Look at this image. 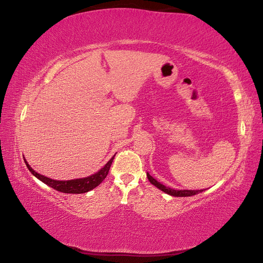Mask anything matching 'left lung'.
Returning <instances> with one entry per match:
<instances>
[{
	"label": "left lung",
	"instance_id": "left-lung-1",
	"mask_svg": "<svg viewBox=\"0 0 263 263\" xmlns=\"http://www.w3.org/2000/svg\"><path fill=\"white\" fill-rule=\"evenodd\" d=\"M147 178H148L149 181H151L152 184H154V186H156L161 191H164V193H166L170 196H174V197H190V196L197 195V194L201 193V191H203V190H175V189H172V188L164 186V184H161L155 178H153V177L149 175L148 173H147Z\"/></svg>",
	"mask_w": 263,
	"mask_h": 263
}]
</instances>
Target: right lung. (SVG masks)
<instances>
[{
    "label": "right lung",
    "instance_id": "obj_1",
    "mask_svg": "<svg viewBox=\"0 0 263 263\" xmlns=\"http://www.w3.org/2000/svg\"><path fill=\"white\" fill-rule=\"evenodd\" d=\"M115 156H112L110 158V160L106 164L99 172H97L96 174L91 175L89 177H85V178H80V179H73V180H54L51 178H47V177L37 174L35 170L32 169V167L27 164V161L25 160L26 167L28 168V170L39 178L41 181H43L44 183H46L47 186L54 188L55 190L61 191V193H65V194H85L87 191L96 188L99 183H101L105 178L106 176L108 175L109 168L112 160H114Z\"/></svg>",
    "mask_w": 263,
    "mask_h": 263
}]
</instances>
